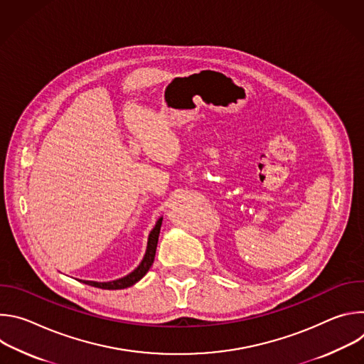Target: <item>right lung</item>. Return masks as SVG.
Listing matches in <instances>:
<instances>
[{"label": "right lung", "instance_id": "obj_1", "mask_svg": "<svg viewBox=\"0 0 364 364\" xmlns=\"http://www.w3.org/2000/svg\"><path fill=\"white\" fill-rule=\"evenodd\" d=\"M161 223H163V218H160L155 223L154 229L151 230L149 236H148V243H146V250L145 255L142 257L141 264L127 277L115 279V281H109V282H96V281H83L79 279L83 284H87L90 287H96V288H102V289H124L128 287H132L134 284H136L151 268L154 257H155V250H157V243H159V236H160V229H161Z\"/></svg>", "mask_w": 364, "mask_h": 364}]
</instances>
